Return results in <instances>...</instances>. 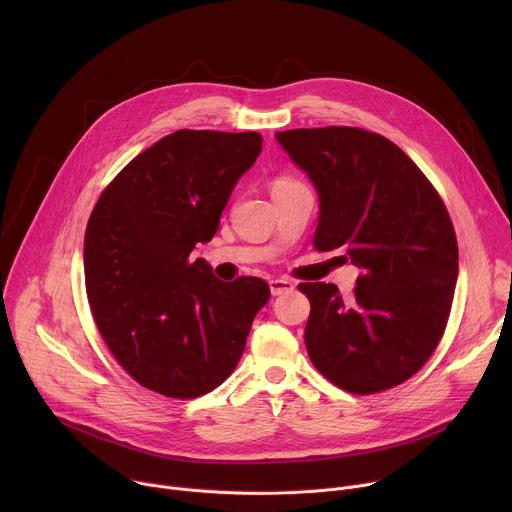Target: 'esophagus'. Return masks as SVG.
I'll use <instances>...</instances> for the list:
<instances>
[{
	"instance_id": "34e87169",
	"label": "esophagus",
	"mask_w": 512,
	"mask_h": 512,
	"mask_svg": "<svg viewBox=\"0 0 512 512\" xmlns=\"http://www.w3.org/2000/svg\"><path fill=\"white\" fill-rule=\"evenodd\" d=\"M294 287H296V285H294V281L283 279V277H279V279H271V281H269V289H271V294H273V296L287 294V291H291Z\"/></svg>"
}]
</instances>
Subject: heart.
Instances as JSON below:
<instances>
[{
    "instance_id": "b5f03b06",
    "label": "heart",
    "mask_w": 512,
    "mask_h": 512,
    "mask_svg": "<svg viewBox=\"0 0 512 512\" xmlns=\"http://www.w3.org/2000/svg\"><path fill=\"white\" fill-rule=\"evenodd\" d=\"M291 184H296V182H291L289 178H277L273 182V188H283V186H291Z\"/></svg>"
}]
</instances>
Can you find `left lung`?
<instances>
[{
  "label": "left lung",
  "instance_id": "1",
  "mask_svg": "<svg viewBox=\"0 0 512 512\" xmlns=\"http://www.w3.org/2000/svg\"><path fill=\"white\" fill-rule=\"evenodd\" d=\"M275 139L318 192L314 247L344 249L360 269L350 298L334 283H300L314 367L356 395L407 381L440 342L456 291L458 243L440 194L379 133L289 129Z\"/></svg>",
  "mask_w": 512,
  "mask_h": 512
}]
</instances>
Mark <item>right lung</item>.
I'll return each mask as SVG.
<instances>
[{
  "instance_id": "obj_1",
  "label": "right lung",
  "mask_w": 512,
  "mask_h": 512,
  "mask_svg": "<svg viewBox=\"0 0 512 512\" xmlns=\"http://www.w3.org/2000/svg\"><path fill=\"white\" fill-rule=\"evenodd\" d=\"M257 131L180 129L133 158L101 194L85 235V283L97 328L145 389L194 399L237 367L259 277L221 281L204 259L233 188L261 154Z\"/></svg>"
}]
</instances>
